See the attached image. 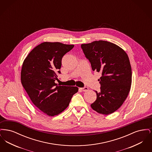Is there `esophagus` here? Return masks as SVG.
Returning a JSON list of instances; mask_svg holds the SVG:
<instances>
[{
	"label": "esophagus",
	"mask_w": 152,
	"mask_h": 152,
	"mask_svg": "<svg viewBox=\"0 0 152 152\" xmlns=\"http://www.w3.org/2000/svg\"><path fill=\"white\" fill-rule=\"evenodd\" d=\"M80 89H81V90L82 91H84V92H86V91H87L88 90V88L86 87H83V88H81Z\"/></svg>",
	"instance_id": "34e87169"
}]
</instances>
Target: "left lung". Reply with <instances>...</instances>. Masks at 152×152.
<instances>
[{"mask_svg":"<svg viewBox=\"0 0 152 152\" xmlns=\"http://www.w3.org/2000/svg\"><path fill=\"white\" fill-rule=\"evenodd\" d=\"M81 47L94 71L101 73L100 92L91 106L97 112L109 115L126 99L132 84V68L128 55L121 48L107 41L83 44Z\"/></svg>","mask_w":152,"mask_h":152,"instance_id":"left-lung-1","label":"left lung"}]
</instances>
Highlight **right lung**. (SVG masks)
I'll list each match as a JSON object with an SVG mask.
<instances>
[{"mask_svg": "<svg viewBox=\"0 0 152 152\" xmlns=\"http://www.w3.org/2000/svg\"><path fill=\"white\" fill-rule=\"evenodd\" d=\"M74 45L44 42L30 52L24 60L21 82L34 104L49 116L58 115L68 107L77 87L55 83L61 60Z\"/></svg>", "mask_w": 152, "mask_h": 152, "instance_id": "obj_1", "label": "right lung"}]
</instances>
